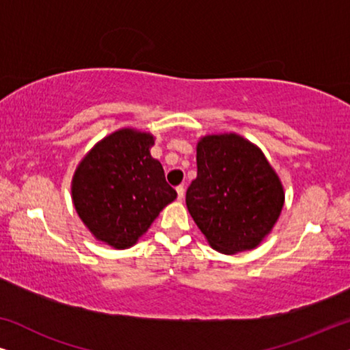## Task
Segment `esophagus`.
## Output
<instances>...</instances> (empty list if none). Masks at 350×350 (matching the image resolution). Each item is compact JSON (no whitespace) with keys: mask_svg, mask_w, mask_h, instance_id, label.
I'll list each match as a JSON object with an SVG mask.
<instances>
[{"mask_svg":"<svg viewBox=\"0 0 350 350\" xmlns=\"http://www.w3.org/2000/svg\"><path fill=\"white\" fill-rule=\"evenodd\" d=\"M176 194H178L180 200H183V198H185V186L183 185L176 186Z\"/></svg>","mask_w":350,"mask_h":350,"instance_id":"1","label":"esophagus"}]
</instances>
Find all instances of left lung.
<instances>
[{"instance_id": "obj_1", "label": "left lung", "mask_w": 350, "mask_h": 350, "mask_svg": "<svg viewBox=\"0 0 350 350\" xmlns=\"http://www.w3.org/2000/svg\"><path fill=\"white\" fill-rule=\"evenodd\" d=\"M196 159L186 205L210 245L226 255L260 245L285 200L262 151L237 133H218L200 138Z\"/></svg>"}]
</instances>
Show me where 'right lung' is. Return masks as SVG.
I'll use <instances>...</instances> for the list:
<instances>
[{
  "label": "right lung",
  "mask_w": 350,
  "mask_h": 350,
  "mask_svg": "<svg viewBox=\"0 0 350 350\" xmlns=\"http://www.w3.org/2000/svg\"><path fill=\"white\" fill-rule=\"evenodd\" d=\"M151 133L121 129L83 157L71 181L76 212L97 241L118 250L135 245L176 191L151 156Z\"/></svg>",
  "instance_id": "obj_1"
}]
</instances>
